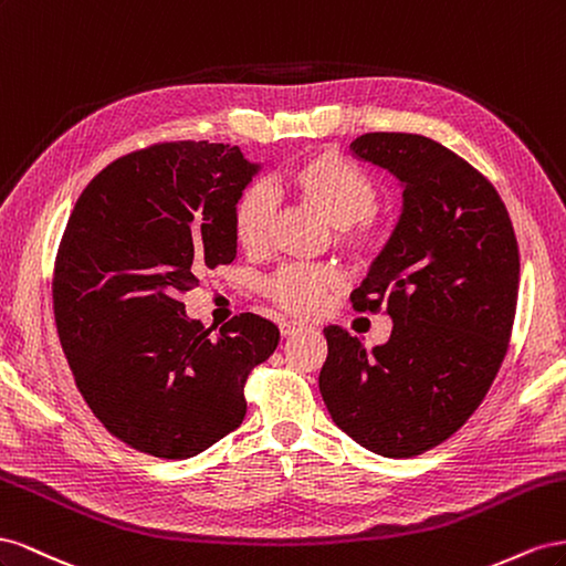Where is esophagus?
Masks as SVG:
<instances>
[{
    "mask_svg": "<svg viewBox=\"0 0 566 566\" xmlns=\"http://www.w3.org/2000/svg\"><path fill=\"white\" fill-rule=\"evenodd\" d=\"M303 329V325L301 322H294V319H286V322H280V332H282V336L286 338V336H294L296 332H301Z\"/></svg>",
    "mask_w": 566,
    "mask_h": 566,
    "instance_id": "1",
    "label": "esophagus"
}]
</instances>
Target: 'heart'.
<instances>
[{"mask_svg":"<svg viewBox=\"0 0 566 566\" xmlns=\"http://www.w3.org/2000/svg\"><path fill=\"white\" fill-rule=\"evenodd\" d=\"M284 191L313 206L334 224V244L353 263H373L391 239L389 224L375 216L379 191L373 177L334 151H317L298 160L282 177ZM274 224L272 191L253 182L232 206V234L247 253H263ZM342 280L327 265H286L272 274L265 294L294 315H313L338 292Z\"/></svg>","mask_w":566,"mask_h":566,"instance_id":"heart-1","label":"heart"}]
</instances>
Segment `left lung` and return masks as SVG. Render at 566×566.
<instances>
[{
  "mask_svg": "<svg viewBox=\"0 0 566 566\" xmlns=\"http://www.w3.org/2000/svg\"><path fill=\"white\" fill-rule=\"evenodd\" d=\"M355 158L402 182V216L350 301L389 313V342L327 327L319 394L338 429L384 458L450 439L486 398L510 346L520 247L495 187L443 144L367 133Z\"/></svg>",
  "mask_w": 566,
  "mask_h": 566,
  "instance_id": "left-lung-1",
  "label": "left lung"
}]
</instances>
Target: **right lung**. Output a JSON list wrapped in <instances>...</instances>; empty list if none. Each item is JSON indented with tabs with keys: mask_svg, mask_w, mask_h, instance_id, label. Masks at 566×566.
<instances>
[{
	"mask_svg": "<svg viewBox=\"0 0 566 566\" xmlns=\"http://www.w3.org/2000/svg\"><path fill=\"white\" fill-rule=\"evenodd\" d=\"M255 170L230 144L158 142L96 175L63 230L59 342L94 417L139 453L187 460L234 431L280 344L261 315L211 334L182 303L201 270L234 261L232 206Z\"/></svg>",
	"mask_w": 566,
	"mask_h": 566,
	"instance_id": "obj_1",
	"label": "right lung"
}]
</instances>
